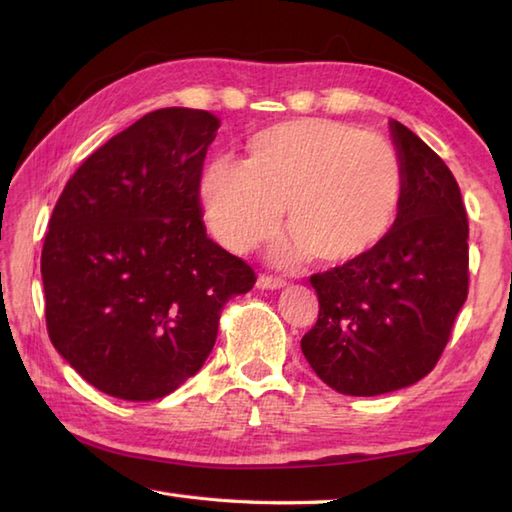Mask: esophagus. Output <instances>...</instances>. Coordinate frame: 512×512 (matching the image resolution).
Instances as JSON below:
<instances>
[{"label":"esophagus","mask_w":512,"mask_h":512,"mask_svg":"<svg viewBox=\"0 0 512 512\" xmlns=\"http://www.w3.org/2000/svg\"><path fill=\"white\" fill-rule=\"evenodd\" d=\"M284 286H286L284 277H273V275H259L257 277V288H262V290H277V288H284Z\"/></svg>","instance_id":"obj_1"}]
</instances>
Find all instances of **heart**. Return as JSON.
Here are the masks:
<instances>
[{
    "instance_id": "1",
    "label": "heart",
    "mask_w": 512,
    "mask_h": 512,
    "mask_svg": "<svg viewBox=\"0 0 512 512\" xmlns=\"http://www.w3.org/2000/svg\"><path fill=\"white\" fill-rule=\"evenodd\" d=\"M402 193L394 145L321 118L268 127L248 143L246 165L217 158L200 178L206 222L235 253L273 235L286 206L295 231L275 246L284 264L310 253L328 266L363 259L389 235Z\"/></svg>"
}]
</instances>
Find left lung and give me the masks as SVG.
<instances>
[{"instance_id": "left-lung-1", "label": "left lung", "mask_w": 512, "mask_h": 512, "mask_svg": "<svg viewBox=\"0 0 512 512\" xmlns=\"http://www.w3.org/2000/svg\"><path fill=\"white\" fill-rule=\"evenodd\" d=\"M405 193L389 235L352 264L310 277L319 319L301 352L325 385L380 396L436 367L469 295V222L451 169L398 121Z\"/></svg>"}]
</instances>
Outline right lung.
I'll list each match as a JSON object with an SVG mask.
<instances>
[{
	"instance_id": "1",
	"label": "right lung",
	"mask_w": 512,
	"mask_h": 512,
	"mask_svg": "<svg viewBox=\"0 0 512 512\" xmlns=\"http://www.w3.org/2000/svg\"><path fill=\"white\" fill-rule=\"evenodd\" d=\"M220 118L145 114L65 184L41 250L52 345L90 385L156 400L198 374L255 270L206 235L200 178Z\"/></svg>"
}]
</instances>
